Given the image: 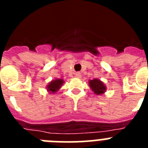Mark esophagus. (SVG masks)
Returning <instances> with one entry per match:
<instances>
[{
  "label": "esophagus",
  "instance_id": "34e87169",
  "mask_svg": "<svg viewBox=\"0 0 148 148\" xmlns=\"http://www.w3.org/2000/svg\"><path fill=\"white\" fill-rule=\"evenodd\" d=\"M75 77H76V78H81V76H82V74H81L79 72H78V73H75Z\"/></svg>",
  "mask_w": 148,
  "mask_h": 148
}]
</instances>
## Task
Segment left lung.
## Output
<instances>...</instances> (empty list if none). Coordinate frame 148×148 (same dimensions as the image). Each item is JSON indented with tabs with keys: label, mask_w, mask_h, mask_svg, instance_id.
I'll list each match as a JSON object with an SVG mask.
<instances>
[{
	"label": "left lung",
	"mask_w": 148,
	"mask_h": 148,
	"mask_svg": "<svg viewBox=\"0 0 148 148\" xmlns=\"http://www.w3.org/2000/svg\"><path fill=\"white\" fill-rule=\"evenodd\" d=\"M88 84L92 92L96 95H101L106 92L107 87L102 81L98 78H94L92 80H89Z\"/></svg>",
	"instance_id": "8db88e82"
}]
</instances>
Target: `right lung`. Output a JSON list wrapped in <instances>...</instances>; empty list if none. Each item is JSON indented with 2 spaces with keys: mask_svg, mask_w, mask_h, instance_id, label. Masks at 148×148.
I'll list each match as a JSON object with an SVG mask.
<instances>
[{
  "mask_svg": "<svg viewBox=\"0 0 148 148\" xmlns=\"http://www.w3.org/2000/svg\"><path fill=\"white\" fill-rule=\"evenodd\" d=\"M64 81L63 79L55 78L49 82V84L46 87V89L49 94H56L61 89V86L64 84Z\"/></svg>",
  "mask_w": 148,
  "mask_h": 148,
  "instance_id": "add662e5",
  "label": "right lung"
}]
</instances>
